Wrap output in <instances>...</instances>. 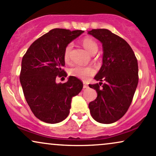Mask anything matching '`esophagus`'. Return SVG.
Listing matches in <instances>:
<instances>
[{"label":"esophagus","mask_w":156,"mask_h":156,"mask_svg":"<svg viewBox=\"0 0 156 156\" xmlns=\"http://www.w3.org/2000/svg\"><path fill=\"white\" fill-rule=\"evenodd\" d=\"M87 87H88V86H87V85H86L85 82H83V88L84 89L87 88Z\"/></svg>","instance_id":"1"}]
</instances>
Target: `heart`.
Here are the masks:
<instances>
[{"mask_svg": "<svg viewBox=\"0 0 156 156\" xmlns=\"http://www.w3.org/2000/svg\"><path fill=\"white\" fill-rule=\"evenodd\" d=\"M82 45L85 49L90 54L96 52L98 50V44L93 38H85L82 41ZM72 45L71 44H68L65 48L63 52V58L65 61H68L69 59V55ZM95 74L94 69L90 66H75L69 69V74L76 76L82 80H87L90 76Z\"/></svg>", "mask_w": 156, "mask_h": 156, "instance_id": "b5f03b06", "label": "heart"}]
</instances>
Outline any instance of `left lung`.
Listing matches in <instances>:
<instances>
[{"instance_id": "8db88e82", "label": "left lung", "mask_w": 156, "mask_h": 156, "mask_svg": "<svg viewBox=\"0 0 156 156\" xmlns=\"http://www.w3.org/2000/svg\"><path fill=\"white\" fill-rule=\"evenodd\" d=\"M87 34L101 41L103 47L102 66L94 77L100 82L89 85L97 92V98L89 104L90 112L96 121L112 123L131 105L138 85V63L129 44L110 30L93 29Z\"/></svg>"}]
</instances>
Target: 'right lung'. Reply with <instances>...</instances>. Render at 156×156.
<instances>
[{"label": "right lung", "instance_id": "1", "mask_svg": "<svg viewBox=\"0 0 156 156\" xmlns=\"http://www.w3.org/2000/svg\"><path fill=\"white\" fill-rule=\"evenodd\" d=\"M83 30L55 28L30 46L21 64L20 80L24 96L35 116L47 123H58L67 118L72 98L83 84L70 76L65 83H57V76H66L63 52L66 46Z\"/></svg>", "mask_w": 156, "mask_h": 156}]
</instances>
